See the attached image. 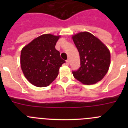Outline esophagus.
<instances>
[{
    "instance_id": "esophagus-1",
    "label": "esophagus",
    "mask_w": 128,
    "mask_h": 128,
    "mask_svg": "<svg viewBox=\"0 0 128 128\" xmlns=\"http://www.w3.org/2000/svg\"><path fill=\"white\" fill-rule=\"evenodd\" d=\"M69 63H70V60L68 59V60H66V65H69Z\"/></svg>"
}]
</instances>
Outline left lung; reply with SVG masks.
I'll use <instances>...</instances> for the list:
<instances>
[{
    "mask_svg": "<svg viewBox=\"0 0 128 128\" xmlns=\"http://www.w3.org/2000/svg\"><path fill=\"white\" fill-rule=\"evenodd\" d=\"M80 56L81 66L72 71L77 80L84 84H95L104 77L110 65V52L100 40L88 32L72 36Z\"/></svg>",
    "mask_w": 128,
    "mask_h": 128,
    "instance_id": "left-lung-1",
    "label": "left lung"
}]
</instances>
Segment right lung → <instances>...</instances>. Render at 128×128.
<instances>
[{"label":"right lung","mask_w":128,"mask_h":128,"mask_svg":"<svg viewBox=\"0 0 128 128\" xmlns=\"http://www.w3.org/2000/svg\"><path fill=\"white\" fill-rule=\"evenodd\" d=\"M60 36L45 34L35 38L22 49L20 64L26 79L38 87L48 86L65 61L55 48Z\"/></svg>","instance_id":"right-lung-1"}]
</instances>
